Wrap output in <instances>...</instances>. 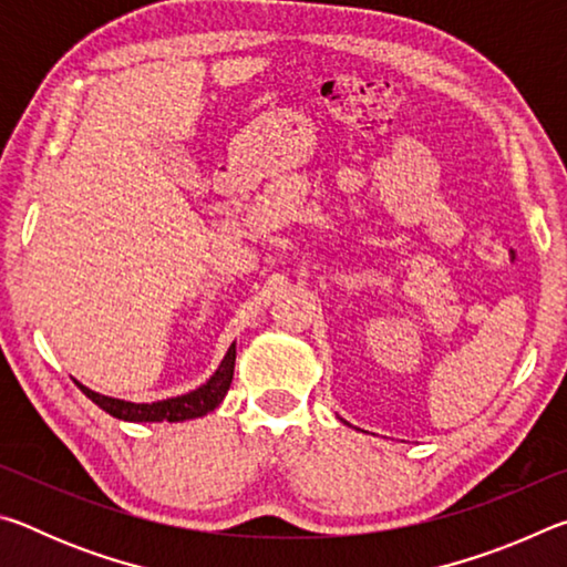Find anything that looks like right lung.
Masks as SVG:
<instances>
[{
  "label": "right lung",
  "mask_w": 567,
  "mask_h": 567,
  "mask_svg": "<svg viewBox=\"0 0 567 567\" xmlns=\"http://www.w3.org/2000/svg\"><path fill=\"white\" fill-rule=\"evenodd\" d=\"M233 372H235V344H229L225 360L219 362L215 375L209 378L205 385H199L197 390H192L187 395H179V398H167L157 402H127V400L100 395V392L80 385L76 380L74 382L76 388H80L84 395L94 402V405H100L104 412H110L112 417L130 420V422H182L192 417H203L207 412H213L227 395L229 382H233Z\"/></svg>",
  "instance_id": "1"
}]
</instances>
